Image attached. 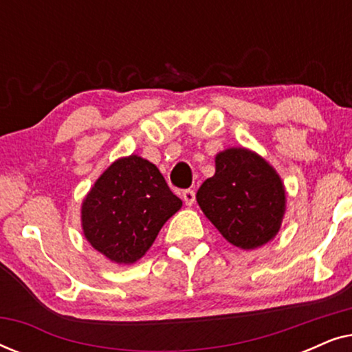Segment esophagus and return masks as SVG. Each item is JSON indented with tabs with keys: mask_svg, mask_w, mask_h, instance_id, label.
<instances>
[{
	"mask_svg": "<svg viewBox=\"0 0 352 352\" xmlns=\"http://www.w3.org/2000/svg\"><path fill=\"white\" fill-rule=\"evenodd\" d=\"M182 200H184V204L187 205V206H190V205H194V201H195V192L192 190V189H186V190H182Z\"/></svg>",
	"mask_w": 352,
	"mask_h": 352,
	"instance_id": "obj_1",
	"label": "esophagus"
}]
</instances>
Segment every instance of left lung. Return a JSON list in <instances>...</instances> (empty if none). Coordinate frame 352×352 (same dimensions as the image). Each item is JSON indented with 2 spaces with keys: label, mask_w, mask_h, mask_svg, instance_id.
Listing matches in <instances>:
<instances>
[{
  "label": "left lung",
  "mask_w": 352,
  "mask_h": 352,
  "mask_svg": "<svg viewBox=\"0 0 352 352\" xmlns=\"http://www.w3.org/2000/svg\"><path fill=\"white\" fill-rule=\"evenodd\" d=\"M201 211L235 247L253 250L276 237L285 213V190L266 160L247 148L216 155V173L197 192Z\"/></svg>",
  "instance_id": "left-lung-1"
}]
</instances>
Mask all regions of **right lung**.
Returning <instances> with one entry per match:
<instances>
[{
  "label": "right lung",
  "instance_id": "obj_1",
  "mask_svg": "<svg viewBox=\"0 0 352 352\" xmlns=\"http://www.w3.org/2000/svg\"><path fill=\"white\" fill-rule=\"evenodd\" d=\"M182 206L153 163L120 158L96 181L81 206L85 237L118 264L142 258L163 224Z\"/></svg>",
  "mask_w": 352,
  "mask_h": 352
}]
</instances>
